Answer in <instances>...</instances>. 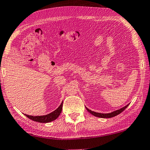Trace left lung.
Instances as JSON below:
<instances>
[{"label": "left lung", "instance_id": "obj_1", "mask_svg": "<svg viewBox=\"0 0 150 150\" xmlns=\"http://www.w3.org/2000/svg\"><path fill=\"white\" fill-rule=\"evenodd\" d=\"M128 105H127L125 107L121 108L120 109H118L117 110H115V111H112L111 112H110V113H100V112H94V111H92L91 110L88 109V108L86 107V110H88V111L90 112V113H91L95 117H100V118H111V117H113L115 116H117V115H118L119 114H120L121 112H122L124 110H125L127 107H128Z\"/></svg>", "mask_w": 150, "mask_h": 150}]
</instances>
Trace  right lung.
Wrapping results in <instances>:
<instances>
[{
  "label": "right lung",
  "mask_w": 150,
  "mask_h": 150,
  "mask_svg": "<svg viewBox=\"0 0 150 150\" xmlns=\"http://www.w3.org/2000/svg\"><path fill=\"white\" fill-rule=\"evenodd\" d=\"M62 105H63V102L61 103V105L59 106V107L55 110L54 111L52 112L50 114L42 115V116H31V115L25 114V115L27 117H28L29 119H31V120L34 121L39 122V123H49V122L54 121L55 119H56L59 117V115H60L62 110Z\"/></svg>",
  "instance_id": "right-lung-1"
}]
</instances>
